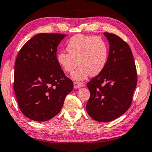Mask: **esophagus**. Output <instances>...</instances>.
Masks as SVG:
<instances>
[{"label":"esophagus","instance_id":"34e87169","mask_svg":"<svg viewBox=\"0 0 152 152\" xmlns=\"http://www.w3.org/2000/svg\"><path fill=\"white\" fill-rule=\"evenodd\" d=\"M85 85V84L84 83H81V82H74V88H79L83 87Z\"/></svg>","mask_w":152,"mask_h":152}]
</instances>
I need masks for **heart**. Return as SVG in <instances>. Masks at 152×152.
Returning a JSON list of instances; mask_svg holds the SVG:
<instances>
[{"label":"heart","mask_w":152,"mask_h":152,"mask_svg":"<svg viewBox=\"0 0 152 152\" xmlns=\"http://www.w3.org/2000/svg\"><path fill=\"white\" fill-rule=\"evenodd\" d=\"M69 53L60 52L57 61L64 70L71 73L78 66H80L72 74L76 80H83L90 75L97 76L106 66L108 58V47L102 38L93 36L76 34L67 42Z\"/></svg>","instance_id":"1"}]
</instances>
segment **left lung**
<instances>
[{
	"instance_id": "1",
	"label": "left lung",
	"mask_w": 152,
	"mask_h": 152,
	"mask_svg": "<svg viewBox=\"0 0 152 152\" xmlns=\"http://www.w3.org/2000/svg\"><path fill=\"white\" fill-rule=\"evenodd\" d=\"M110 44L103 70L87 83L90 98L86 105L93 120L105 122L121 116L128 110L137 86V70L131 48L114 34L105 32Z\"/></svg>"
}]
</instances>
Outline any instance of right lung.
I'll return each mask as SVG.
<instances>
[{
	"instance_id": "right-lung-1",
	"label": "right lung",
	"mask_w": 152,
	"mask_h": 152,
	"mask_svg": "<svg viewBox=\"0 0 152 152\" xmlns=\"http://www.w3.org/2000/svg\"><path fill=\"white\" fill-rule=\"evenodd\" d=\"M66 34L41 33L25 43L17 56L14 91L21 112L32 120L47 121L61 110L73 89L57 59Z\"/></svg>"
}]
</instances>
